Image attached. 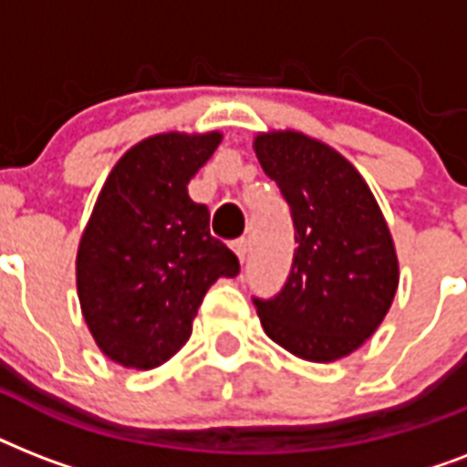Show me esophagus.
I'll use <instances>...</instances> for the list:
<instances>
[{
	"label": "esophagus",
	"instance_id": "1",
	"mask_svg": "<svg viewBox=\"0 0 467 467\" xmlns=\"http://www.w3.org/2000/svg\"><path fill=\"white\" fill-rule=\"evenodd\" d=\"M247 249H249V242L244 240V237H240V240L233 242V252L237 254V259H240V262H244V256H247Z\"/></svg>",
	"mask_w": 467,
	"mask_h": 467
}]
</instances>
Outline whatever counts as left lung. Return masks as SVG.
<instances>
[{
    "instance_id": "8db88e82",
    "label": "left lung",
    "mask_w": 467,
    "mask_h": 467,
    "mask_svg": "<svg viewBox=\"0 0 467 467\" xmlns=\"http://www.w3.org/2000/svg\"><path fill=\"white\" fill-rule=\"evenodd\" d=\"M264 174L291 211V274L252 298L264 332L306 361H337L383 322L398 291V256L368 183L339 152L303 133L259 135Z\"/></svg>"
}]
</instances>
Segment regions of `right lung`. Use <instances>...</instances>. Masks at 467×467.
<instances>
[{"label": "right lung", "mask_w": 467, "mask_h": 467, "mask_svg": "<svg viewBox=\"0 0 467 467\" xmlns=\"http://www.w3.org/2000/svg\"><path fill=\"white\" fill-rule=\"evenodd\" d=\"M220 133H164L111 169L77 252V293L99 348L126 368H155L189 341L218 278L240 262L211 234V213L186 183Z\"/></svg>", "instance_id": "obj_1"}]
</instances>
